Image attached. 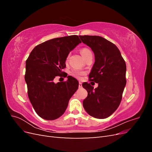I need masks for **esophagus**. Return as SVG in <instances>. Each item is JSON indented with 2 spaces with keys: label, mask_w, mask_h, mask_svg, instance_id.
Wrapping results in <instances>:
<instances>
[{
  "label": "esophagus",
  "mask_w": 152,
  "mask_h": 152,
  "mask_svg": "<svg viewBox=\"0 0 152 152\" xmlns=\"http://www.w3.org/2000/svg\"><path fill=\"white\" fill-rule=\"evenodd\" d=\"M79 87H80H80H82V84L81 83V82H79Z\"/></svg>",
  "instance_id": "1"
}]
</instances>
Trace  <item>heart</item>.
I'll list each match as a JSON object with an SVG mask.
<instances>
[{
    "mask_svg": "<svg viewBox=\"0 0 152 152\" xmlns=\"http://www.w3.org/2000/svg\"><path fill=\"white\" fill-rule=\"evenodd\" d=\"M90 52H91V50L89 49H87V48H84V49H81V50H80V53H81L82 56H83L84 58H85V56H86V55L88 54V53H89ZM84 74V72H79V71H75V72H73V75H74L75 77L79 78V79H80V77L82 75H83Z\"/></svg>",
    "mask_w": 152,
    "mask_h": 152,
    "instance_id": "obj_1",
    "label": "heart"
}]
</instances>
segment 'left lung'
I'll list each match as a JSON object with an SVG mask.
<instances>
[{
	"label": "left lung",
	"mask_w": 152,
	"mask_h": 152,
	"mask_svg": "<svg viewBox=\"0 0 152 152\" xmlns=\"http://www.w3.org/2000/svg\"><path fill=\"white\" fill-rule=\"evenodd\" d=\"M82 42L91 48L95 62L89 77L98 83L94 89L87 82L82 86L88 93L83 107L89 115L106 118L115 111L121 103L126 85V65L115 45L100 36H79Z\"/></svg>",
	"instance_id": "8db88e82"
}]
</instances>
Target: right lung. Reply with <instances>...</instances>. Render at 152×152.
I'll return each mask as SVG.
<instances>
[{
	"instance_id": "add662e5",
	"label": "right lung",
	"mask_w": 152,
	"mask_h": 152,
	"mask_svg": "<svg viewBox=\"0 0 152 152\" xmlns=\"http://www.w3.org/2000/svg\"><path fill=\"white\" fill-rule=\"evenodd\" d=\"M80 43L77 35L50 39L37 45L26 61L28 98L36 113L45 120L61 117L79 87V82L71 76L65 82L55 84L53 80L66 66L68 54Z\"/></svg>"
}]
</instances>
